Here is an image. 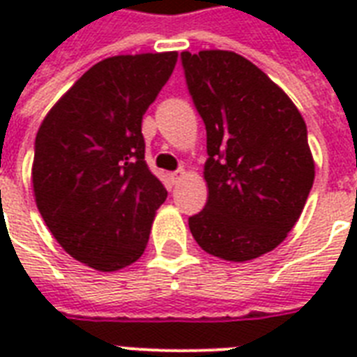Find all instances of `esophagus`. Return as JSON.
I'll return each instance as SVG.
<instances>
[{
  "label": "esophagus",
  "mask_w": 357,
  "mask_h": 357,
  "mask_svg": "<svg viewBox=\"0 0 357 357\" xmlns=\"http://www.w3.org/2000/svg\"><path fill=\"white\" fill-rule=\"evenodd\" d=\"M183 170H176V172H170V183L172 185H178L179 179L183 178Z\"/></svg>",
  "instance_id": "esophagus-1"
}]
</instances>
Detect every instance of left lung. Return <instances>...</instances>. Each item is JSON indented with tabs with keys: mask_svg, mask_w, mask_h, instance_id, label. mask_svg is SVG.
<instances>
[{
	"mask_svg": "<svg viewBox=\"0 0 357 357\" xmlns=\"http://www.w3.org/2000/svg\"><path fill=\"white\" fill-rule=\"evenodd\" d=\"M187 89L206 123L209 198L189 217L207 254L248 261L293 229L315 178L307 128L289 96L248 59L181 53Z\"/></svg>",
	"mask_w": 357,
	"mask_h": 357,
	"instance_id": "8db88e82",
	"label": "left lung"
}]
</instances>
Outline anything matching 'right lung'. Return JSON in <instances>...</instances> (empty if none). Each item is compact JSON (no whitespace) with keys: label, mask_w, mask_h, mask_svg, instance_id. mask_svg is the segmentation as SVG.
Here are the masks:
<instances>
[{"label":"right lung","mask_w":357,"mask_h":357,"mask_svg":"<svg viewBox=\"0 0 357 357\" xmlns=\"http://www.w3.org/2000/svg\"><path fill=\"white\" fill-rule=\"evenodd\" d=\"M178 53L119 55L94 64L47 113L35 139L36 207L74 259L102 272L144 252L167 189L146 165L142 114Z\"/></svg>","instance_id":"add662e5"}]
</instances>
